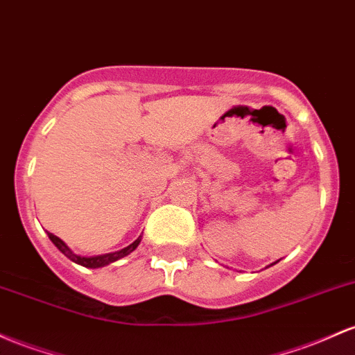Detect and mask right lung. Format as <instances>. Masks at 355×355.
Listing matches in <instances>:
<instances>
[{
	"label": "right lung",
	"instance_id": "1",
	"mask_svg": "<svg viewBox=\"0 0 355 355\" xmlns=\"http://www.w3.org/2000/svg\"><path fill=\"white\" fill-rule=\"evenodd\" d=\"M46 234H49L50 241L55 244V248L62 252V254L67 256V258L70 261H73L76 264H80V266H84V268H92V270H94V268L107 266V264H111V263H114V261L124 258V256H128L130 252H133L135 249L138 248V244L141 243V236H139L135 243H131L130 246L119 249V251L107 252V254H99V256H80V254H76V252H73L72 249H70L67 244L60 239V237L52 234V232H46Z\"/></svg>",
	"mask_w": 355,
	"mask_h": 355
}]
</instances>
